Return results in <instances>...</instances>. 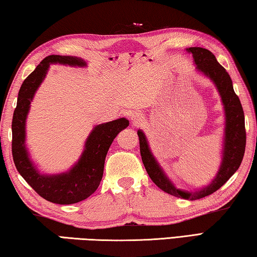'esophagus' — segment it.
Listing matches in <instances>:
<instances>
[{"label": "esophagus", "instance_id": "34e87169", "mask_svg": "<svg viewBox=\"0 0 257 257\" xmlns=\"http://www.w3.org/2000/svg\"><path fill=\"white\" fill-rule=\"evenodd\" d=\"M131 118H132V121H133V123L134 124H141L142 123V120H144V118H142V116L140 115V113H134V115H132V117H131Z\"/></svg>", "mask_w": 257, "mask_h": 257}]
</instances>
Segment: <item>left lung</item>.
Instances as JSON below:
<instances>
[{
  "mask_svg": "<svg viewBox=\"0 0 257 257\" xmlns=\"http://www.w3.org/2000/svg\"><path fill=\"white\" fill-rule=\"evenodd\" d=\"M188 52L192 53L193 60L197 65V69L205 74L215 83L222 102L225 110V138L223 158L216 178L201 190L189 192L176 189L173 183L166 178L156 159L151 155L150 149L147 144L145 134L138 131L139 141H140V154L147 173L156 186L170 195L183 199L197 200L212 195L218 190L223 184L232 176L242 162L246 147V130H245V115H243L242 106L238 95L235 94L232 86L230 75L223 67L218 64L214 54L204 48H189Z\"/></svg>",
  "mask_w": 257,
  "mask_h": 257,
  "instance_id": "left-lung-1",
  "label": "left lung"
}]
</instances>
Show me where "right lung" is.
I'll return each instance as SVG.
<instances>
[{
	"label": "right lung",
	"mask_w": 257,
	"mask_h": 257,
	"mask_svg": "<svg viewBox=\"0 0 257 257\" xmlns=\"http://www.w3.org/2000/svg\"><path fill=\"white\" fill-rule=\"evenodd\" d=\"M51 64L86 66L81 58L51 54L44 58L35 70L28 75L19 90L12 118V157L17 171L42 198L54 204L70 205L86 199L98 189L109 147L117 134L127 127L128 120L119 118L95 126L87 138L81 158L69 172L58 175L40 174L29 159L25 147V124L31 101Z\"/></svg>",
	"instance_id": "1"
}]
</instances>
